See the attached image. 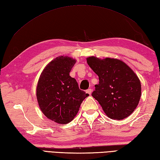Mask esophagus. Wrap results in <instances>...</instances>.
<instances>
[{
  "label": "esophagus",
  "instance_id": "34e87169",
  "mask_svg": "<svg viewBox=\"0 0 160 160\" xmlns=\"http://www.w3.org/2000/svg\"><path fill=\"white\" fill-rule=\"evenodd\" d=\"M86 92L87 93H89V94L90 95L91 93H92V89H91V88H89V89H87V91H86Z\"/></svg>",
  "mask_w": 160,
  "mask_h": 160
}]
</instances>
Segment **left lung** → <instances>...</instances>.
Returning a JSON list of instances; mask_svg holds the SVG:
<instances>
[{
	"mask_svg": "<svg viewBox=\"0 0 160 160\" xmlns=\"http://www.w3.org/2000/svg\"><path fill=\"white\" fill-rule=\"evenodd\" d=\"M87 64L98 75L92 96L112 119L121 120L132 113L138 105L142 89L134 71L119 59L96 57L87 58Z\"/></svg>",
	"mask_w": 160,
	"mask_h": 160,
	"instance_id": "8db88e82",
	"label": "left lung"
}]
</instances>
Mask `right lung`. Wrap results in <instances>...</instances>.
Segmentation results:
<instances>
[{
	"mask_svg": "<svg viewBox=\"0 0 160 160\" xmlns=\"http://www.w3.org/2000/svg\"><path fill=\"white\" fill-rule=\"evenodd\" d=\"M76 62L64 56L53 59L43 69L37 84V98L41 110L58 123L66 124L73 120L81 103L89 96L69 76Z\"/></svg>",
	"mask_w": 160,
	"mask_h": 160,
	"instance_id": "obj_1",
	"label": "right lung"
}]
</instances>
